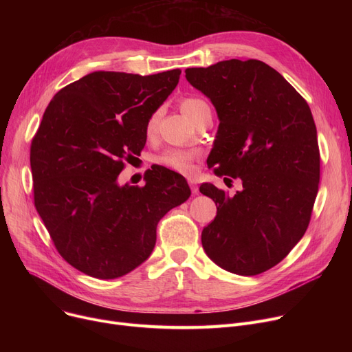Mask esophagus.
Listing matches in <instances>:
<instances>
[{
  "label": "esophagus",
  "mask_w": 352,
  "mask_h": 352,
  "mask_svg": "<svg viewBox=\"0 0 352 352\" xmlns=\"http://www.w3.org/2000/svg\"><path fill=\"white\" fill-rule=\"evenodd\" d=\"M188 184H190L191 192H192L194 195H197V194H198V186H197V182H195V181H192V179H188Z\"/></svg>",
  "instance_id": "obj_1"
}]
</instances>
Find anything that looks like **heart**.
<instances>
[{
    "label": "heart",
    "mask_w": 352,
    "mask_h": 352,
    "mask_svg": "<svg viewBox=\"0 0 352 352\" xmlns=\"http://www.w3.org/2000/svg\"><path fill=\"white\" fill-rule=\"evenodd\" d=\"M181 109L192 122H195L206 111L210 109L208 104L197 97H187L181 101ZM158 120H160V111H155L151 117L148 118L145 124V135L146 138H154L157 134L158 128ZM199 157V153L195 150H181V148H170L165 150L158 157V164L162 166H166L173 171L181 173V174H190L194 170V161Z\"/></svg>",
    "instance_id": "obj_1"
}]
</instances>
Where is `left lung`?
Masks as SVG:
<instances>
[{"label": "left lung", "mask_w": 352, "mask_h": 352, "mask_svg": "<svg viewBox=\"0 0 352 352\" xmlns=\"http://www.w3.org/2000/svg\"><path fill=\"white\" fill-rule=\"evenodd\" d=\"M186 78L218 114L207 164L243 181L234 197L208 182L199 187L218 206L202 247L218 267L258 275L283 261L308 228L320 182L316 122L307 101L263 61L187 68Z\"/></svg>", "instance_id": "1"}]
</instances>
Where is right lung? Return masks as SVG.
<instances>
[{"label":"right lung","instance_id":"1","mask_svg":"<svg viewBox=\"0 0 352 352\" xmlns=\"http://www.w3.org/2000/svg\"><path fill=\"white\" fill-rule=\"evenodd\" d=\"M179 74L91 72L54 96L32 138L35 208L60 255L89 276L113 280L141 265L158 221L191 195L186 178L164 166L144 187L118 184Z\"/></svg>","mask_w":352,"mask_h":352}]
</instances>
